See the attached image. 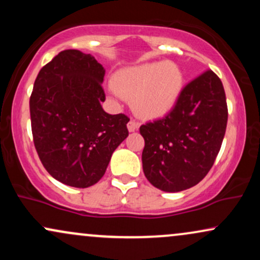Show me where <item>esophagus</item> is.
<instances>
[{
	"instance_id": "obj_1",
	"label": "esophagus",
	"mask_w": 260,
	"mask_h": 260,
	"mask_svg": "<svg viewBox=\"0 0 260 260\" xmlns=\"http://www.w3.org/2000/svg\"><path fill=\"white\" fill-rule=\"evenodd\" d=\"M127 127H128V131H129V132H136V131L139 128V123L136 120H131L129 122H128Z\"/></svg>"
}]
</instances>
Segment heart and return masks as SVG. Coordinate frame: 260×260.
I'll use <instances>...</instances> for the list:
<instances>
[{"label": "heart", "mask_w": 260, "mask_h": 260, "mask_svg": "<svg viewBox=\"0 0 260 260\" xmlns=\"http://www.w3.org/2000/svg\"><path fill=\"white\" fill-rule=\"evenodd\" d=\"M112 86L120 96L132 100L138 115L157 118L175 107L183 86V76L174 62H154L117 73Z\"/></svg>", "instance_id": "b5f03b06"}]
</instances>
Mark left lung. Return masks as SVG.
I'll list each match as a JSON object with an SVG mask.
<instances>
[{"mask_svg": "<svg viewBox=\"0 0 260 260\" xmlns=\"http://www.w3.org/2000/svg\"><path fill=\"white\" fill-rule=\"evenodd\" d=\"M221 80L211 70L182 89L164 118L142 124V161L145 177L164 192L196 186L214 165L228 124Z\"/></svg>", "mask_w": 260, "mask_h": 260, "instance_id": "left-lung-1", "label": "left lung"}]
</instances>
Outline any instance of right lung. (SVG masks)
<instances>
[{"label":"right lung","instance_id":"obj_1","mask_svg":"<svg viewBox=\"0 0 260 260\" xmlns=\"http://www.w3.org/2000/svg\"><path fill=\"white\" fill-rule=\"evenodd\" d=\"M104 76L94 56L64 50L35 79L29 101L35 149L46 171L67 186L99 182L115 149L128 137L129 117L101 107Z\"/></svg>","mask_w":260,"mask_h":260}]
</instances>
